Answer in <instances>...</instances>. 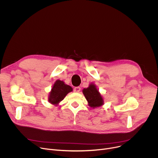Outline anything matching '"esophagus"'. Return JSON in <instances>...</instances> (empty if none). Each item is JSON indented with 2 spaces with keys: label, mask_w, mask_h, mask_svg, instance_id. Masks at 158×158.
I'll return each instance as SVG.
<instances>
[{
  "label": "esophagus",
  "mask_w": 158,
  "mask_h": 158,
  "mask_svg": "<svg viewBox=\"0 0 158 158\" xmlns=\"http://www.w3.org/2000/svg\"><path fill=\"white\" fill-rule=\"evenodd\" d=\"M81 91V87H76L74 89V91L76 93H79Z\"/></svg>",
  "instance_id": "1"
}]
</instances>
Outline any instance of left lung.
<instances>
[{"mask_svg":"<svg viewBox=\"0 0 158 158\" xmlns=\"http://www.w3.org/2000/svg\"><path fill=\"white\" fill-rule=\"evenodd\" d=\"M82 93L88 102V105L93 108L100 107L104 104V100L98 89L94 84L82 90Z\"/></svg>","mask_w":158,"mask_h":158,"instance_id":"8db88e82","label":"left lung"}]
</instances>
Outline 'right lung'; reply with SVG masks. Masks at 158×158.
I'll list each match as a JSON object with an SVG mask.
<instances>
[{"label":"right lung","instance_id":"1","mask_svg":"<svg viewBox=\"0 0 158 158\" xmlns=\"http://www.w3.org/2000/svg\"><path fill=\"white\" fill-rule=\"evenodd\" d=\"M73 91V88L65 84L63 81L57 80L54 84L49 96V102L57 106L69 93Z\"/></svg>","mask_w":158,"mask_h":158}]
</instances>
